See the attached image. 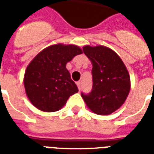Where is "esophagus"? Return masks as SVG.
Instances as JSON below:
<instances>
[{"instance_id": "obj_1", "label": "esophagus", "mask_w": 154, "mask_h": 154, "mask_svg": "<svg viewBox=\"0 0 154 154\" xmlns=\"http://www.w3.org/2000/svg\"><path fill=\"white\" fill-rule=\"evenodd\" d=\"M77 86H78V89H79V90L81 89V82H80V81L77 82Z\"/></svg>"}]
</instances>
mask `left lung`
Returning a JSON list of instances; mask_svg holds the SVG:
<instances>
[{"instance_id":"1","label":"left lung","mask_w":154,"mask_h":154,"mask_svg":"<svg viewBox=\"0 0 154 154\" xmlns=\"http://www.w3.org/2000/svg\"><path fill=\"white\" fill-rule=\"evenodd\" d=\"M83 52L92 64V92L81 93L87 107L98 115H109L125 102L130 91L126 66L115 51L106 46L85 45Z\"/></svg>"}]
</instances>
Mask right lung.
I'll use <instances>...</instances> for the list:
<instances>
[{
  "label": "right lung",
  "instance_id": "1",
  "mask_svg": "<svg viewBox=\"0 0 154 154\" xmlns=\"http://www.w3.org/2000/svg\"><path fill=\"white\" fill-rule=\"evenodd\" d=\"M82 50L74 45L56 44L40 51L27 66L24 86L27 98L45 112L61 109L68 98L78 92L66 65Z\"/></svg>",
  "mask_w": 154,
  "mask_h": 154
}]
</instances>
